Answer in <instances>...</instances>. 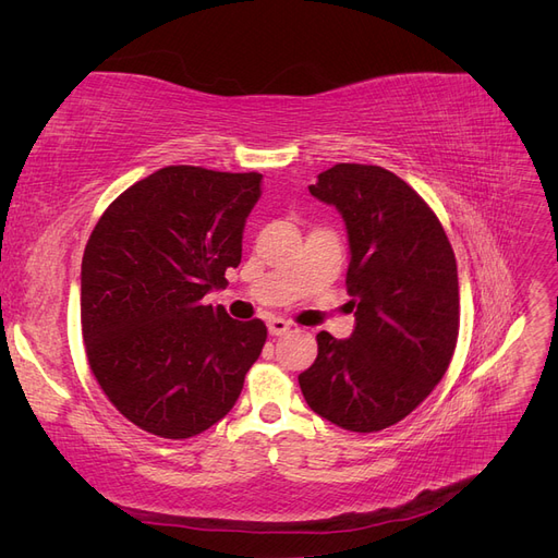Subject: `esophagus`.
<instances>
[{"mask_svg": "<svg viewBox=\"0 0 558 558\" xmlns=\"http://www.w3.org/2000/svg\"><path fill=\"white\" fill-rule=\"evenodd\" d=\"M267 330H269V335H283L291 330V324L286 318L272 316V318H267Z\"/></svg>", "mask_w": 558, "mask_h": 558, "instance_id": "1", "label": "esophagus"}]
</instances>
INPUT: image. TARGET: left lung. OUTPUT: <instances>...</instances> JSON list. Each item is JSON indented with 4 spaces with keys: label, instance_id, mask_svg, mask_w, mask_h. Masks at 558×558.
<instances>
[{
    "label": "left lung",
    "instance_id": "obj_1",
    "mask_svg": "<svg viewBox=\"0 0 558 558\" xmlns=\"http://www.w3.org/2000/svg\"><path fill=\"white\" fill-rule=\"evenodd\" d=\"M310 193L342 214L349 340L316 335L318 356L298 377L310 408L353 433L398 424L447 373L459 337V275L433 209L393 172L340 162Z\"/></svg>",
    "mask_w": 558,
    "mask_h": 558
}]
</instances>
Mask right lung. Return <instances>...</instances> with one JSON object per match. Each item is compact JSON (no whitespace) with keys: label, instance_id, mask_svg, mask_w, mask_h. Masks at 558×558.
Instances as JSON below:
<instances>
[{"label":"right lung","instance_id":"1","mask_svg":"<svg viewBox=\"0 0 558 558\" xmlns=\"http://www.w3.org/2000/svg\"><path fill=\"white\" fill-rule=\"evenodd\" d=\"M263 174L170 165L118 195L81 263V330L97 384L134 426L185 440L238 402L267 340L205 295L242 260Z\"/></svg>","mask_w":558,"mask_h":558}]
</instances>
